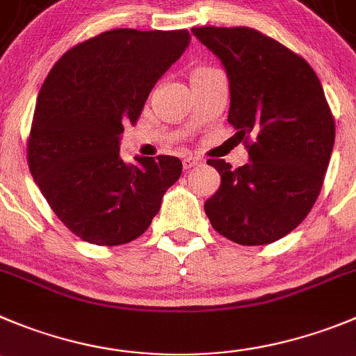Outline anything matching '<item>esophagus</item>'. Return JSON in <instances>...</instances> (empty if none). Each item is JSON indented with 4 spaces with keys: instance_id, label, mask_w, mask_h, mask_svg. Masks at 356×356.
Segmentation results:
<instances>
[{
    "instance_id": "esophagus-1",
    "label": "esophagus",
    "mask_w": 356,
    "mask_h": 356,
    "mask_svg": "<svg viewBox=\"0 0 356 356\" xmlns=\"http://www.w3.org/2000/svg\"><path fill=\"white\" fill-rule=\"evenodd\" d=\"M200 159L198 158H193V156H186L184 159H182V167L186 168V170H189V168L197 167V165H200Z\"/></svg>"
}]
</instances>
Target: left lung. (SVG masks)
Wrapping results in <instances>:
<instances>
[{"label": "left lung", "instance_id": "obj_1", "mask_svg": "<svg viewBox=\"0 0 356 356\" xmlns=\"http://www.w3.org/2000/svg\"><path fill=\"white\" fill-rule=\"evenodd\" d=\"M191 31L227 70L228 122L249 154L238 168L209 159L221 184L205 214L237 244H270L304 221L323 186L335 140L323 88L305 59L257 29Z\"/></svg>", "mask_w": 356, "mask_h": 356}]
</instances>
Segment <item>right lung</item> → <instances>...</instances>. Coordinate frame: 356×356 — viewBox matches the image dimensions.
Here are the masks:
<instances>
[{
    "mask_svg": "<svg viewBox=\"0 0 356 356\" xmlns=\"http://www.w3.org/2000/svg\"><path fill=\"white\" fill-rule=\"evenodd\" d=\"M189 40L186 29H112L65 52L43 81L28 165L56 216L82 241L121 245L140 237L181 177L175 156L124 163L119 140Z\"/></svg>",
    "mask_w": 356,
    "mask_h": 356,
    "instance_id": "right-lung-1",
    "label": "right lung"
}]
</instances>
